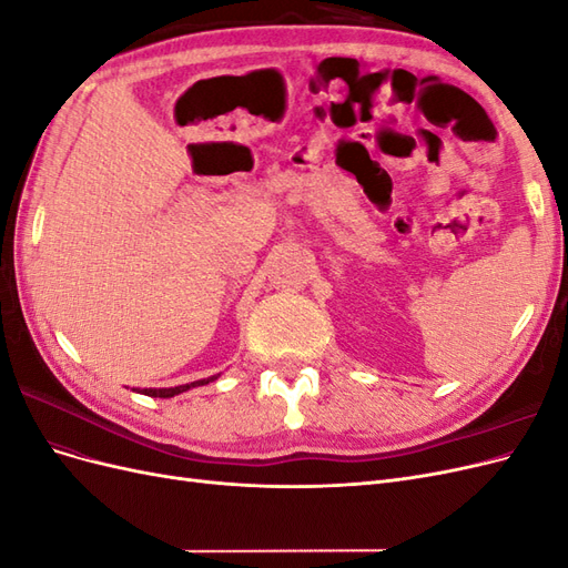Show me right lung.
<instances>
[{
  "label": "right lung",
  "mask_w": 568,
  "mask_h": 568,
  "mask_svg": "<svg viewBox=\"0 0 568 568\" xmlns=\"http://www.w3.org/2000/svg\"><path fill=\"white\" fill-rule=\"evenodd\" d=\"M209 382H215V376H211V379H201V382H194V384L175 386V388H144L142 393H144V395H151V398H173V395H178V393H184V390L194 388V386H203V384H209Z\"/></svg>",
  "instance_id": "obj_1"
}]
</instances>
